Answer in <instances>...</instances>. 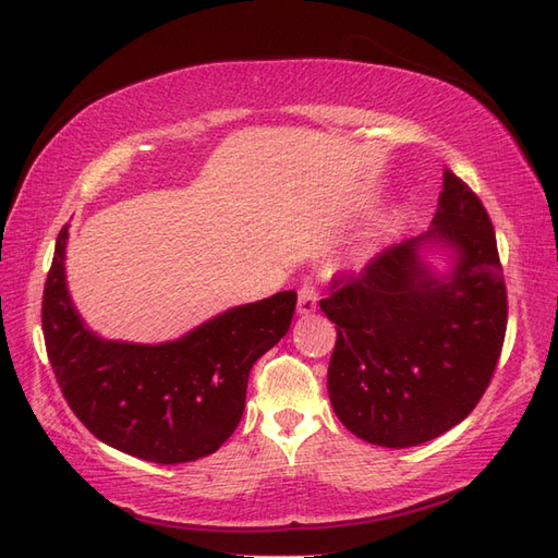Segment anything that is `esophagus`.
Masks as SVG:
<instances>
[{"label":"esophagus","instance_id":"esophagus-1","mask_svg":"<svg viewBox=\"0 0 558 558\" xmlns=\"http://www.w3.org/2000/svg\"><path fill=\"white\" fill-rule=\"evenodd\" d=\"M318 306V292L312 286V282H304L300 288V300H298V314L306 316V314H314Z\"/></svg>","mask_w":558,"mask_h":558}]
</instances>
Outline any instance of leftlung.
<instances>
[{
    "label": "left lung",
    "mask_w": 558,
    "mask_h": 558,
    "mask_svg": "<svg viewBox=\"0 0 558 558\" xmlns=\"http://www.w3.org/2000/svg\"><path fill=\"white\" fill-rule=\"evenodd\" d=\"M451 258L438 274L423 258ZM322 312L338 340L328 396L364 441L410 448L441 436L475 410L506 336V286L482 201L444 170L432 228L388 246L360 276L336 278Z\"/></svg>",
    "instance_id": "obj_1"
}]
</instances>
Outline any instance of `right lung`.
<instances>
[{"label": "right lung", "instance_id": "right-lung-1", "mask_svg": "<svg viewBox=\"0 0 558 558\" xmlns=\"http://www.w3.org/2000/svg\"><path fill=\"white\" fill-rule=\"evenodd\" d=\"M69 225L43 294V333L57 384L86 429L122 453L177 465L228 441L242 420L248 372L290 330L298 292L232 306L186 336L141 345L83 324L66 290Z\"/></svg>", "mask_w": 558, "mask_h": 558}]
</instances>
